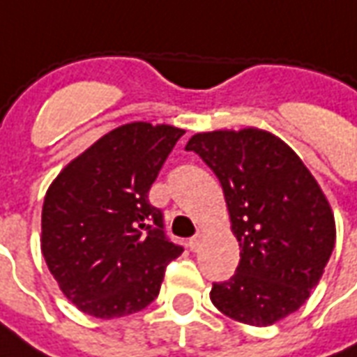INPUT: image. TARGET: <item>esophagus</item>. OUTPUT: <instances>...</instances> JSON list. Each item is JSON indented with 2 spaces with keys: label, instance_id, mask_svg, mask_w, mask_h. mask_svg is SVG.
Returning a JSON list of instances; mask_svg holds the SVG:
<instances>
[{
  "label": "esophagus",
  "instance_id": "obj_1",
  "mask_svg": "<svg viewBox=\"0 0 357 357\" xmlns=\"http://www.w3.org/2000/svg\"><path fill=\"white\" fill-rule=\"evenodd\" d=\"M201 233H197V235H193V237H191V239H189V243H187V245H189V248H191V250H193V252H197V250H199V247H201Z\"/></svg>",
  "mask_w": 357,
  "mask_h": 357
}]
</instances>
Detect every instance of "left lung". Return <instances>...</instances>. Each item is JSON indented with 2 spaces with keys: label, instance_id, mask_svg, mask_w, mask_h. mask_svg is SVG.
Returning a JSON list of instances; mask_svg holds the SVG:
<instances>
[{
  "label": "left lung",
  "instance_id": "obj_1",
  "mask_svg": "<svg viewBox=\"0 0 357 357\" xmlns=\"http://www.w3.org/2000/svg\"><path fill=\"white\" fill-rule=\"evenodd\" d=\"M222 183L239 241L235 275L212 284L210 300L231 319L266 327L296 312L319 283L335 248V218L298 155L262 130L193 135Z\"/></svg>",
  "mask_w": 357,
  "mask_h": 357
}]
</instances>
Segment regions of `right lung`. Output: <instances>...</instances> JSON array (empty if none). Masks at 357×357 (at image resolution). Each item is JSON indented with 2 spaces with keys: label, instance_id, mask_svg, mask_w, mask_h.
<instances>
[{
  "label": "right lung",
  "instance_id": "obj_1",
  "mask_svg": "<svg viewBox=\"0 0 357 357\" xmlns=\"http://www.w3.org/2000/svg\"><path fill=\"white\" fill-rule=\"evenodd\" d=\"M183 130L132 122L112 130L61 172L45 195L42 252L66 298L112 319L158 296L183 247L168 239L149 191Z\"/></svg>",
  "mask_w": 357,
  "mask_h": 357
}]
</instances>
